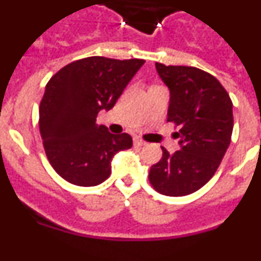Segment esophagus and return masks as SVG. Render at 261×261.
I'll use <instances>...</instances> for the list:
<instances>
[{"label":"esophagus","mask_w":261,"mask_h":261,"mask_svg":"<svg viewBox=\"0 0 261 261\" xmlns=\"http://www.w3.org/2000/svg\"><path fill=\"white\" fill-rule=\"evenodd\" d=\"M133 142H135L136 146H144V145H146V142H145L144 140H142V138H140V137H135Z\"/></svg>","instance_id":"34e87169"}]
</instances>
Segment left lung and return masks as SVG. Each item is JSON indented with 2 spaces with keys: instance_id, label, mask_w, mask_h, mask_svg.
Wrapping results in <instances>:
<instances>
[{
  "instance_id": "left-lung-1",
  "label": "left lung",
  "mask_w": 261,
  "mask_h": 261,
  "mask_svg": "<svg viewBox=\"0 0 261 261\" xmlns=\"http://www.w3.org/2000/svg\"><path fill=\"white\" fill-rule=\"evenodd\" d=\"M170 90L167 121L180 126V150L162 158L149 171V181L166 196H187L208 183L231 141L232 102L220 81L193 66L155 62Z\"/></svg>"
}]
</instances>
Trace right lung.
Wrapping results in <instances>:
<instances>
[{"instance_id": "obj_1", "label": "right lung", "mask_w": 261, "mask_h": 261, "mask_svg": "<svg viewBox=\"0 0 261 261\" xmlns=\"http://www.w3.org/2000/svg\"><path fill=\"white\" fill-rule=\"evenodd\" d=\"M145 60L93 56L77 60L48 81L39 107V129L50 166L81 187L103 183L116 153L132 147L126 133L112 135L96 124L111 110Z\"/></svg>"}]
</instances>
